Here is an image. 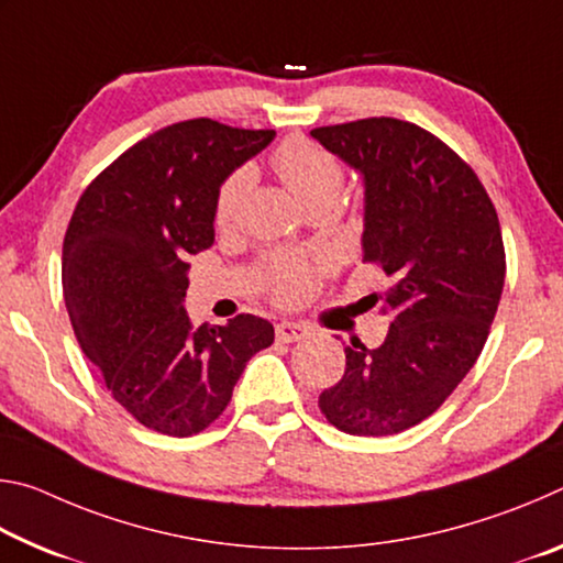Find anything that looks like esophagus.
Listing matches in <instances>:
<instances>
[{
  "instance_id": "34e87169",
  "label": "esophagus",
  "mask_w": 563,
  "mask_h": 563,
  "mask_svg": "<svg viewBox=\"0 0 563 563\" xmlns=\"http://www.w3.org/2000/svg\"><path fill=\"white\" fill-rule=\"evenodd\" d=\"M275 338H278L280 342H298L302 338H308V328L300 325V322L283 320L275 325Z\"/></svg>"
}]
</instances>
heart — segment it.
Instances as JSON below:
<instances>
[{"label": "heart", "mask_w": 563, "mask_h": 563, "mask_svg": "<svg viewBox=\"0 0 563 563\" xmlns=\"http://www.w3.org/2000/svg\"><path fill=\"white\" fill-rule=\"evenodd\" d=\"M273 168L305 211L318 203H335L345 170L340 161L308 139H288L275 148ZM251 190V170L238 168L228 176L216 196V225L231 228ZM330 268L325 255L275 253L261 265V285L275 302L298 305L318 288L320 275Z\"/></svg>", "instance_id": "b5f03b06"}]
</instances>
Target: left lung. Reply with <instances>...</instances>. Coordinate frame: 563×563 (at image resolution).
<instances>
[{
    "label": "left lung",
    "instance_id": "obj_1",
    "mask_svg": "<svg viewBox=\"0 0 563 563\" xmlns=\"http://www.w3.org/2000/svg\"><path fill=\"white\" fill-rule=\"evenodd\" d=\"M365 184L362 261L393 285L379 347L355 338L345 375L320 395L330 424L357 437L405 432L474 367L497 316L507 258L497 211L470 164L417 123L375 117L310 131Z\"/></svg>",
    "mask_w": 563,
    "mask_h": 563
}]
</instances>
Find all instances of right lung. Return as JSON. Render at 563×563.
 <instances>
[{
    "instance_id": "add662e5",
    "label": "right lung",
    "mask_w": 563,
    "mask_h": 563,
    "mask_svg": "<svg viewBox=\"0 0 563 563\" xmlns=\"http://www.w3.org/2000/svg\"><path fill=\"white\" fill-rule=\"evenodd\" d=\"M273 136L213 119L174 123L123 151L74 208L62 253L74 335L111 397L148 430L203 432L245 362L273 345L258 316L194 328L184 308L188 255L213 245L218 188Z\"/></svg>"
}]
</instances>
